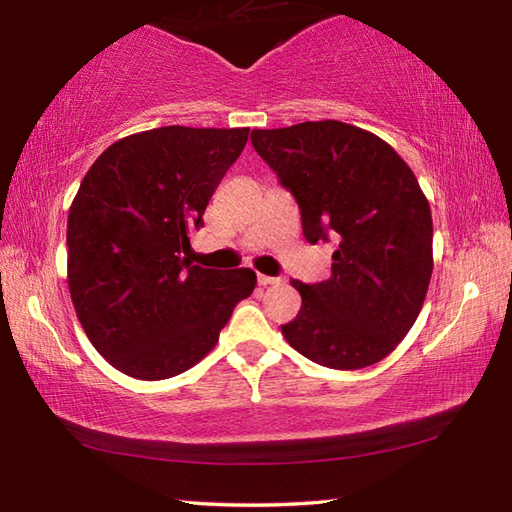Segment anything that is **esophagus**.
<instances>
[{
  "instance_id": "1",
  "label": "esophagus",
  "mask_w": 512,
  "mask_h": 512,
  "mask_svg": "<svg viewBox=\"0 0 512 512\" xmlns=\"http://www.w3.org/2000/svg\"><path fill=\"white\" fill-rule=\"evenodd\" d=\"M257 281H259V286H279L281 281V277H268V275H257Z\"/></svg>"
}]
</instances>
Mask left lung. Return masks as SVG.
<instances>
[{
  "label": "left lung",
  "instance_id": "1",
  "mask_svg": "<svg viewBox=\"0 0 512 512\" xmlns=\"http://www.w3.org/2000/svg\"><path fill=\"white\" fill-rule=\"evenodd\" d=\"M253 147L295 195L310 244L334 239L332 275L303 284L281 325L310 361L361 369L383 361L416 323L433 273L431 209L383 138L341 121L253 129Z\"/></svg>",
  "mask_w": 512,
  "mask_h": 512
}]
</instances>
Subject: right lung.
I'll use <instances>...</instances> for the list:
<instances>
[{"label":"right lung","instance_id":"right-lung-1","mask_svg":"<svg viewBox=\"0 0 512 512\" xmlns=\"http://www.w3.org/2000/svg\"><path fill=\"white\" fill-rule=\"evenodd\" d=\"M246 140L248 127H158L116 140L85 173L68 215V286L85 334L118 372H187L255 290L250 268L182 257Z\"/></svg>","mask_w":512,"mask_h":512}]
</instances>
